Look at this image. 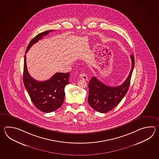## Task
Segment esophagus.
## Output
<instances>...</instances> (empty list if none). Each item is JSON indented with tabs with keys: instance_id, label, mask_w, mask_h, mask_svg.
<instances>
[{
	"instance_id": "esophagus-1",
	"label": "esophagus",
	"mask_w": 159,
	"mask_h": 159,
	"mask_svg": "<svg viewBox=\"0 0 159 159\" xmlns=\"http://www.w3.org/2000/svg\"><path fill=\"white\" fill-rule=\"evenodd\" d=\"M80 77L81 79H82V80H88V75H86V74H84V73H81L80 75Z\"/></svg>"
}]
</instances>
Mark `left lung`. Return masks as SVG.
Listing matches in <instances>:
<instances>
[{"instance_id": "1", "label": "left lung", "mask_w": 159, "mask_h": 159, "mask_svg": "<svg viewBox=\"0 0 159 159\" xmlns=\"http://www.w3.org/2000/svg\"><path fill=\"white\" fill-rule=\"evenodd\" d=\"M132 67L127 78L122 84L116 87L109 86L92 77L89 83L88 102L95 111L106 113L115 108L122 101L129 90L132 71L135 65L134 56H131Z\"/></svg>"}]
</instances>
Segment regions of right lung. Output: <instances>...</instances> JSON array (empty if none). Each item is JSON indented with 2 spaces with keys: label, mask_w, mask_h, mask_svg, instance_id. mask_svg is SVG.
I'll list each match as a JSON object with an SVG mask.
<instances>
[{
  "label": "right lung",
  "mask_w": 159,
  "mask_h": 159,
  "mask_svg": "<svg viewBox=\"0 0 159 159\" xmlns=\"http://www.w3.org/2000/svg\"><path fill=\"white\" fill-rule=\"evenodd\" d=\"M52 31L46 30L34 37L28 44L25 54L34 44ZM70 75L69 73H56L48 80L37 81L29 74L26 64V55L24 56V86L34 106L41 111L51 112L61 107L64 101L65 87L69 83Z\"/></svg>",
  "instance_id": "add662e5"
}]
</instances>
